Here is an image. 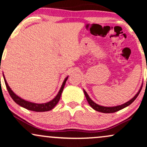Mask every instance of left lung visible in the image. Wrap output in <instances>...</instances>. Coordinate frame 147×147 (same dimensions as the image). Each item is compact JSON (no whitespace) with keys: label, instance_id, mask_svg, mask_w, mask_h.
<instances>
[{"label":"left lung","instance_id":"8db88e82","mask_svg":"<svg viewBox=\"0 0 147 147\" xmlns=\"http://www.w3.org/2000/svg\"><path fill=\"white\" fill-rule=\"evenodd\" d=\"M142 84L141 85L139 90L138 91V92L136 94L135 96H134L132 98H131L129 100H128L127 102H125V103L122 104V105L112 106V107H107V106H102V105H98V104L96 103V102H94L93 100L91 99L90 97L89 96V95L88 94V93L86 92L84 89V92L85 94V96H86V99H87V101L88 102V103H89V105H90L92 108H93L94 110L97 111V112H102V113H114V112H118V111L121 110V109H123V108H125V107H126L127 106L131 105V104L135 100L136 98H137L138 96V94L141 91V89H142Z\"/></svg>","mask_w":147,"mask_h":147}]
</instances>
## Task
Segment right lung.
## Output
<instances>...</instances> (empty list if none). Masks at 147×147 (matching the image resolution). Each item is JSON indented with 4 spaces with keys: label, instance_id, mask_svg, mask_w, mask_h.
Masks as SVG:
<instances>
[{
    "label": "right lung",
    "instance_id": "right-lung-1",
    "mask_svg": "<svg viewBox=\"0 0 147 147\" xmlns=\"http://www.w3.org/2000/svg\"><path fill=\"white\" fill-rule=\"evenodd\" d=\"M3 78H4L5 85H6L7 89V90L9 92V94H10L12 99L15 101V102H16L18 105H19L21 106V107H24V108H25L26 109H29V110L34 111V112H42L51 110V109H53L55 106L57 104V102H59V100L60 99V97H61V93H62L63 92V88H64L65 84H66L67 79L68 78V76H67L64 80H63L62 85H61V88H60L59 91L58 92L57 94L55 96V98H53V99L50 100V101L45 102V103H36V102H32L20 98V96H18V95L16 94L12 91V90L10 88L9 86L4 75H3Z\"/></svg>",
    "mask_w": 147,
    "mask_h": 147
}]
</instances>
